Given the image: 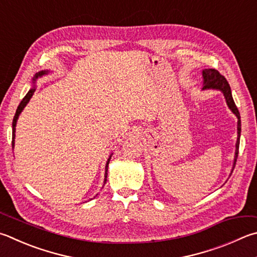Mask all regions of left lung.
I'll return each mask as SVG.
<instances>
[{"mask_svg":"<svg viewBox=\"0 0 257 257\" xmlns=\"http://www.w3.org/2000/svg\"><path fill=\"white\" fill-rule=\"evenodd\" d=\"M202 77H203V87L202 90H217L220 91L223 96H225L226 103L228 108L234 113L238 121H237V142H236V151H235V156H234V163H232V169L230 171V175L234 171V167L236 165L237 157H238V149H239V141H240V114L239 111L237 109V106L232 99L231 95V90L229 84H228L227 80L223 77L220 73L216 69L212 68H206L202 71Z\"/></svg>","mask_w":257,"mask_h":257,"instance_id":"obj_1","label":"left lung"}]
</instances>
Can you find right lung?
I'll use <instances>...</instances> for the list:
<instances>
[{
	"label": "right lung",
	"instance_id": "right-lung-1",
	"mask_svg": "<svg viewBox=\"0 0 257 257\" xmlns=\"http://www.w3.org/2000/svg\"><path fill=\"white\" fill-rule=\"evenodd\" d=\"M50 71H48V69H45V71H40L36 74V75L34 76V78H32V86L29 90V92L27 93L26 96L23 97L21 103L19 104L18 109H17V112L15 114V118H13V122H12V148H15V139H16V127H17V121L19 119V115L21 114V112L23 111V109L26 108V105L29 103L30 99L32 97V95H34V93L36 91V82L37 80H38L39 77H43L45 75H47V74H49ZM111 156H112V153L110 154V156L108 158V161H106V164H105V173H104V182L103 183L105 184L106 183V177H108V166H109V162L111 160ZM103 184V185H104ZM97 195V194H96ZM95 198V197H94Z\"/></svg>",
	"mask_w": 257,
	"mask_h": 257
}]
</instances>
